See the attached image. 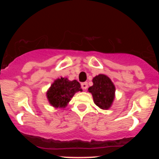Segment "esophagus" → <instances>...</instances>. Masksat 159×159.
I'll list each match as a JSON object with an SVG mask.
<instances>
[{"label": "esophagus", "instance_id": "obj_1", "mask_svg": "<svg viewBox=\"0 0 159 159\" xmlns=\"http://www.w3.org/2000/svg\"><path fill=\"white\" fill-rule=\"evenodd\" d=\"M81 87H82V88H83V89H84V90H86L87 88H88V83H87V82L82 83V84H81Z\"/></svg>", "mask_w": 159, "mask_h": 159}]
</instances>
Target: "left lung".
Masks as SVG:
<instances>
[{"label":"left lung","instance_id":"obj_1","mask_svg":"<svg viewBox=\"0 0 159 159\" xmlns=\"http://www.w3.org/2000/svg\"><path fill=\"white\" fill-rule=\"evenodd\" d=\"M93 85L88 88L92 93L95 104L102 110H108L111 107L116 97V87L110 78L99 74L92 79Z\"/></svg>","mask_w":159,"mask_h":159}]
</instances>
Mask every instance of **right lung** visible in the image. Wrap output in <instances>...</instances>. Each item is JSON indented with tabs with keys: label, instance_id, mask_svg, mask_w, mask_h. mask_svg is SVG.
<instances>
[{
	"label": "right lung",
	"instance_id": "1",
	"mask_svg": "<svg viewBox=\"0 0 159 159\" xmlns=\"http://www.w3.org/2000/svg\"><path fill=\"white\" fill-rule=\"evenodd\" d=\"M80 84L67 78L57 79L47 91V99L55 108H64L76 92H82Z\"/></svg>",
	"mask_w": 159,
	"mask_h": 159
}]
</instances>
